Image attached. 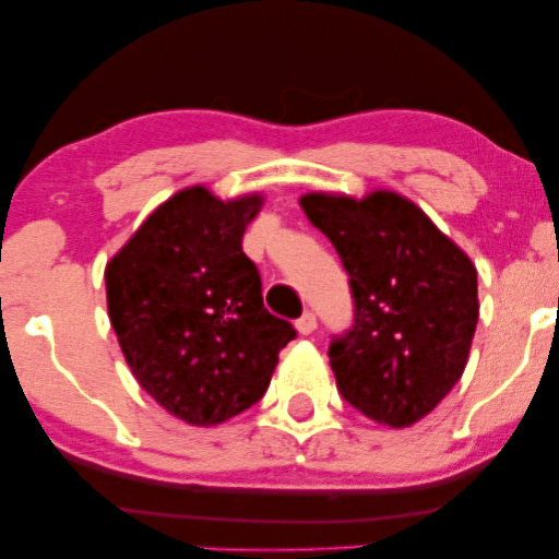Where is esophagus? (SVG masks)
Listing matches in <instances>:
<instances>
[{"label": "esophagus", "mask_w": 559, "mask_h": 559, "mask_svg": "<svg viewBox=\"0 0 559 559\" xmlns=\"http://www.w3.org/2000/svg\"><path fill=\"white\" fill-rule=\"evenodd\" d=\"M295 328L300 335H310L318 328V318L312 316V312H302V316L295 320Z\"/></svg>", "instance_id": "esophagus-1"}]
</instances>
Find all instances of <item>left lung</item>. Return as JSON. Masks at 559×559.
I'll list each match as a JSON object with an SVG mask.
<instances>
[{
	"mask_svg": "<svg viewBox=\"0 0 559 559\" xmlns=\"http://www.w3.org/2000/svg\"><path fill=\"white\" fill-rule=\"evenodd\" d=\"M300 205L338 251L354 297V325L328 348L338 392L377 423L415 425L468 364L476 266L415 203L389 190L364 201L310 193Z\"/></svg>",
	"mask_w": 559,
	"mask_h": 559,
	"instance_id": "8db88e82",
	"label": "left lung"
}]
</instances>
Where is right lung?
I'll return each instance as SVG.
<instances>
[{
	"label": "right lung",
	"mask_w": 559,
	"mask_h": 559,
	"mask_svg": "<svg viewBox=\"0 0 559 559\" xmlns=\"http://www.w3.org/2000/svg\"><path fill=\"white\" fill-rule=\"evenodd\" d=\"M262 195L218 201L201 186L165 201L106 264L119 346L152 400L190 425H218L262 400L295 338L262 300L241 239Z\"/></svg>",
	"instance_id": "right-lung-1"
}]
</instances>
